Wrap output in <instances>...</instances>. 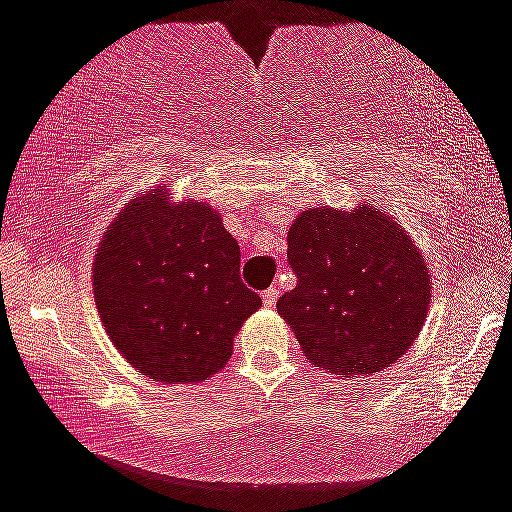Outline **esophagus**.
Masks as SVG:
<instances>
[{
  "mask_svg": "<svg viewBox=\"0 0 512 512\" xmlns=\"http://www.w3.org/2000/svg\"><path fill=\"white\" fill-rule=\"evenodd\" d=\"M277 296H279L277 286H269V289L265 291V294H262V301H265V306H267V308H272L274 303H277Z\"/></svg>",
  "mask_w": 512,
  "mask_h": 512,
  "instance_id": "obj_1",
  "label": "esophagus"
}]
</instances>
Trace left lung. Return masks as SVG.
I'll return each mask as SVG.
<instances>
[{
  "label": "left lung",
  "instance_id": "8db88e82",
  "mask_svg": "<svg viewBox=\"0 0 512 512\" xmlns=\"http://www.w3.org/2000/svg\"><path fill=\"white\" fill-rule=\"evenodd\" d=\"M296 289L277 301L303 355L333 374L384 372L423 330L432 277L408 230L379 206L301 211L286 235Z\"/></svg>",
  "mask_w": 512,
  "mask_h": 512
}]
</instances>
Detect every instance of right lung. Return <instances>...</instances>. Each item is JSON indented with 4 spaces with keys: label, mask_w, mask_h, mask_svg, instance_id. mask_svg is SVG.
Masks as SVG:
<instances>
[{
    "label": "right lung",
    "mask_w": 512,
    "mask_h": 512,
    "mask_svg": "<svg viewBox=\"0 0 512 512\" xmlns=\"http://www.w3.org/2000/svg\"><path fill=\"white\" fill-rule=\"evenodd\" d=\"M94 299L121 357L153 381L221 372L262 299L240 282V247L206 201L153 187L116 213L92 265Z\"/></svg>",
    "instance_id": "right-lung-1"
}]
</instances>
